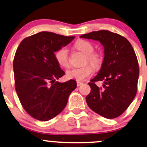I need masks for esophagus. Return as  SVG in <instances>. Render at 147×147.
<instances>
[{"label":"esophagus","instance_id":"obj_1","mask_svg":"<svg viewBox=\"0 0 147 147\" xmlns=\"http://www.w3.org/2000/svg\"><path fill=\"white\" fill-rule=\"evenodd\" d=\"M76 82H77V86H78V87L80 86V85H81L83 83V82H80V81H77Z\"/></svg>","mask_w":147,"mask_h":147}]
</instances>
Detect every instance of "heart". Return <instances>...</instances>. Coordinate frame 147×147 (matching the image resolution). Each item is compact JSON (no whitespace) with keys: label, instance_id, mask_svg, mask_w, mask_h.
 <instances>
[{"label":"heart","instance_id":"obj_1","mask_svg":"<svg viewBox=\"0 0 147 147\" xmlns=\"http://www.w3.org/2000/svg\"><path fill=\"white\" fill-rule=\"evenodd\" d=\"M74 48L77 51L85 55L84 64L90 63L95 69L100 68L102 64L101 56L94 51L93 45L90 42L84 39H78L74 44ZM55 59L60 67L67 68L69 67L68 50L66 47H62L55 53ZM94 69L90 65H85L79 68H73L69 70L67 76L69 78L76 79L78 81L84 80L93 74Z\"/></svg>","mask_w":147,"mask_h":147}]
</instances>
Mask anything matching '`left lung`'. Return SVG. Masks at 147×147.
<instances>
[{
  "label": "left lung",
  "mask_w": 147,
  "mask_h": 147,
  "mask_svg": "<svg viewBox=\"0 0 147 147\" xmlns=\"http://www.w3.org/2000/svg\"><path fill=\"white\" fill-rule=\"evenodd\" d=\"M80 37L98 41L104 48L101 68L88 83L91 92L86 96L87 105L103 117H117L137 93L139 66L134 49L124 37L108 30L94 31ZM103 80V87L95 85Z\"/></svg>",
  "instance_id": "left-lung-1"
}]
</instances>
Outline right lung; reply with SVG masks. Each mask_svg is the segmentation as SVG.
Listing matches in <instances>:
<instances>
[{
	"mask_svg": "<svg viewBox=\"0 0 147 147\" xmlns=\"http://www.w3.org/2000/svg\"><path fill=\"white\" fill-rule=\"evenodd\" d=\"M75 37L51 32H40L25 38L14 55L15 90L24 110L39 121H49L67 105L76 82L56 80L65 75L54 53L65 47Z\"/></svg>",
	"mask_w": 147,
	"mask_h": 147,
	"instance_id": "add662e5",
	"label": "right lung"
}]
</instances>
